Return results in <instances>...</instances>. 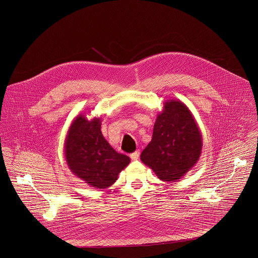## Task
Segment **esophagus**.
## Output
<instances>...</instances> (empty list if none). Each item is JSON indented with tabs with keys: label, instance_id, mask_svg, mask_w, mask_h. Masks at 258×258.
Returning a JSON list of instances; mask_svg holds the SVG:
<instances>
[{
	"label": "esophagus",
	"instance_id": "1",
	"mask_svg": "<svg viewBox=\"0 0 258 258\" xmlns=\"http://www.w3.org/2000/svg\"><path fill=\"white\" fill-rule=\"evenodd\" d=\"M130 157H131L133 160H138L139 157H140V151H139V150L135 151L134 153H132V154L130 155Z\"/></svg>",
	"mask_w": 258,
	"mask_h": 258
}]
</instances>
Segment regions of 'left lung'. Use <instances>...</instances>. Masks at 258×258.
Listing matches in <instances>:
<instances>
[{"mask_svg":"<svg viewBox=\"0 0 258 258\" xmlns=\"http://www.w3.org/2000/svg\"><path fill=\"white\" fill-rule=\"evenodd\" d=\"M202 147V134L191 111L183 102L171 99L163 103L141 159L160 180L176 182L198 162Z\"/></svg>","mask_w":258,"mask_h":258,"instance_id":"1","label":"left lung"}]
</instances>
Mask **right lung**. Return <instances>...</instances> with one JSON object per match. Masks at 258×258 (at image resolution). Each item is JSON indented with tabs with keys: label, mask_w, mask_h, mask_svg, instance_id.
Here are the masks:
<instances>
[{
	"label": "right lung",
	"mask_w": 258,
	"mask_h": 258,
	"mask_svg": "<svg viewBox=\"0 0 258 258\" xmlns=\"http://www.w3.org/2000/svg\"><path fill=\"white\" fill-rule=\"evenodd\" d=\"M101 117L88 119L77 115L71 122L64 142V155L71 172L91 187L105 189L113 185L118 173L131 162L116 152L101 132Z\"/></svg>",
	"instance_id": "obj_1"
}]
</instances>
